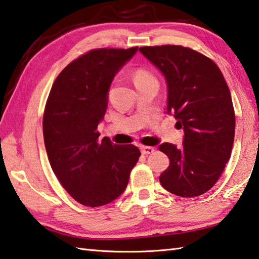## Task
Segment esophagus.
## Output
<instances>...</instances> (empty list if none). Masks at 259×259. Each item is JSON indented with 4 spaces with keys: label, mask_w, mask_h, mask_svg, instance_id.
<instances>
[{
    "label": "esophagus",
    "mask_w": 259,
    "mask_h": 259,
    "mask_svg": "<svg viewBox=\"0 0 259 259\" xmlns=\"http://www.w3.org/2000/svg\"><path fill=\"white\" fill-rule=\"evenodd\" d=\"M156 148L153 147H148V146H142L141 147V152L143 153V155H150V153L155 152Z\"/></svg>",
    "instance_id": "esophagus-1"
}]
</instances>
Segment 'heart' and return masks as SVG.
Returning <instances> with one entry per match:
<instances>
[{
	"mask_svg": "<svg viewBox=\"0 0 259 259\" xmlns=\"http://www.w3.org/2000/svg\"><path fill=\"white\" fill-rule=\"evenodd\" d=\"M133 78H134L135 85L141 84V83H147V81H156V78L153 77V75L144 69H138L135 71Z\"/></svg>",
	"mask_w": 259,
	"mask_h": 259,
	"instance_id": "1",
	"label": "heart"
}]
</instances>
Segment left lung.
<instances>
[{"label": "left lung", "instance_id": "1", "mask_svg": "<svg viewBox=\"0 0 259 259\" xmlns=\"http://www.w3.org/2000/svg\"><path fill=\"white\" fill-rule=\"evenodd\" d=\"M139 51L165 76L167 111L184 131L182 148L159 146L170 161L160 183L176 196H201L219 181L232 152L235 115L229 86L211 59L190 48L156 45Z\"/></svg>", "mask_w": 259, "mask_h": 259}]
</instances>
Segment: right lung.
Segmentation results:
<instances>
[{
    "label": "right lung",
    "instance_id": "right-lung-1",
    "mask_svg": "<svg viewBox=\"0 0 259 259\" xmlns=\"http://www.w3.org/2000/svg\"><path fill=\"white\" fill-rule=\"evenodd\" d=\"M138 51L94 49L71 61L54 80L45 104L43 135L50 165L77 202L100 207L124 192L141 152L103 138V119L113 77Z\"/></svg>",
    "mask_w": 259,
    "mask_h": 259
}]
</instances>
